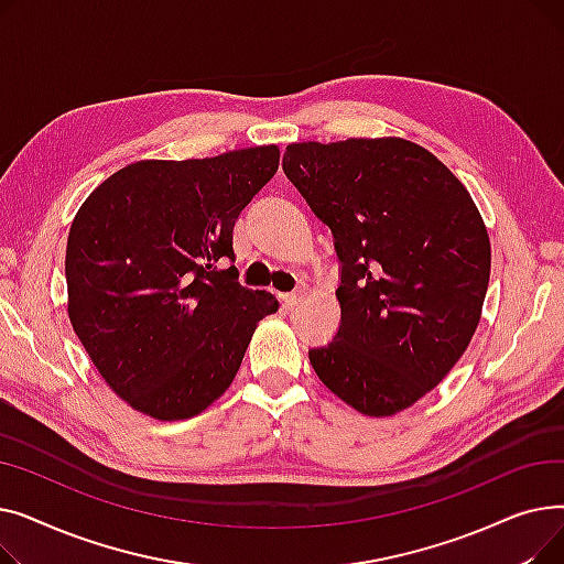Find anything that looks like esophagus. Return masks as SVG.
<instances>
[{"label": "esophagus", "mask_w": 564, "mask_h": 564, "mask_svg": "<svg viewBox=\"0 0 564 564\" xmlns=\"http://www.w3.org/2000/svg\"><path fill=\"white\" fill-rule=\"evenodd\" d=\"M302 300H304V292H288V294H281V302H283L285 308H294Z\"/></svg>", "instance_id": "34e87169"}]
</instances>
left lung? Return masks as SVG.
Segmentation results:
<instances>
[{
  "mask_svg": "<svg viewBox=\"0 0 564 564\" xmlns=\"http://www.w3.org/2000/svg\"><path fill=\"white\" fill-rule=\"evenodd\" d=\"M288 181L334 232L340 329L308 351L319 381L364 416L416 404L466 351L491 245L478 205L427 148L400 137L290 143Z\"/></svg>",
  "mask_w": 564,
  "mask_h": 564,
  "instance_id": "1",
  "label": "left lung"
}]
</instances>
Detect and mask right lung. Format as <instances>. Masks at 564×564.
<instances>
[{
    "label": "right lung",
    "mask_w": 564,
    "mask_h": 564,
    "mask_svg": "<svg viewBox=\"0 0 564 564\" xmlns=\"http://www.w3.org/2000/svg\"><path fill=\"white\" fill-rule=\"evenodd\" d=\"M279 145L141 160L100 183L66 247L68 317L107 387L155 421H185L232 383L258 322L279 311L219 260L279 169Z\"/></svg>",
    "instance_id": "add662e5"
}]
</instances>
